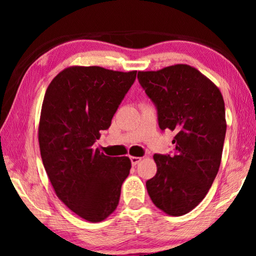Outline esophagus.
Instances as JSON below:
<instances>
[{"label":"esophagus","instance_id":"obj_1","mask_svg":"<svg viewBox=\"0 0 256 256\" xmlns=\"http://www.w3.org/2000/svg\"><path fill=\"white\" fill-rule=\"evenodd\" d=\"M130 159H131L132 166H136V164L141 162L140 157H130Z\"/></svg>","mask_w":256,"mask_h":256}]
</instances>
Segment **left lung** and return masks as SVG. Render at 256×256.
Wrapping results in <instances>:
<instances>
[{
	"mask_svg": "<svg viewBox=\"0 0 256 256\" xmlns=\"http://www.w3.org/2000/svg\"><path fill=\"white\" fill-rule=\"evenodd\" d=\"M138 79L157 106L159 128L176 133L175 154L154 156L157 174L146 190L164 214L183 216L206 198L218 174L227 128L222 94L188 64L138 71Z\"/></svg>",
	"mask_w": 256,
	"mask_h": 256,
	"instance_id": "1",
	"label": "left lung"
}]
</instances>
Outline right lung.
<instances>
[{"label": "right lung", "instance_id": "1", "mask_svg": "<svg viewBox=\"0 0 256 256\" xmlns=\"http://www.w3.org/2000/svg\"><path fill=\"white\" fill-rule=\"evenodd\" d=\"M136 71L70 66L56 76L42 105L38 142L55 194L90 222H100L118 206L131 170L128 157H110L94 144L131 88Z\"/></svg>", "mask_w": 256, "mask_h": 256}]
</instances>
